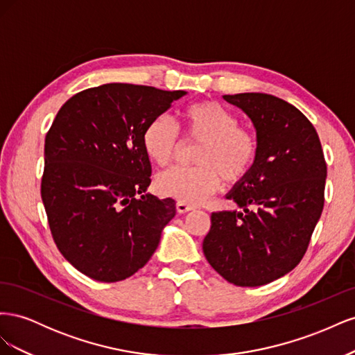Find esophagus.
<instances>
[{
	"label": "esophagus",
	"instance_id": "obj_1",
	"mask_svg": "<svg viewBox=\"0 0 355 355\" xmlns=\"http://www.w3.org/2000/svg\"><path fill=\"white\" fill-rule=\"evenodd\" d=\"M176 209H178L179 213H187V211L194 210L196 206H192V204H188V202H184V201H178L176 202Z\"/></svg>",
	"mask_w": 355,
	"mask_h": 355
}]
</instances>
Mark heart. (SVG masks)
I'll use <instances>...</instances> for the list:
<instances>
[{
	"label": "heart",
	"mask_w": 355,
	"mask_h": 355,
	"mask_svg": "<svg viewBox=\"0 0 355 355\" xmlns=\"http://www.w3.org/2000/svg\"><path fill=\"white\" fill-rule=\"evenodd\" d=\"M185 139L201 142L194 163L197 167H176L161 173L155 187L161 196L188 204H198L216 192L222 180L240 184L253 170L259 157V139L239 116L214 101L191 103L182 111ZM178 125L161 115L142 132V148L157 166H167L180 148Z\"/></svg>",
	"instance_id": "obj_1"
}]
</instances>
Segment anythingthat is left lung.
Returning <instances> with one entry per match:
<instances>
[{
	"label": "left lung",
	"mask_w": 355,
	"mask_h": 355,
	"mask_svg": "<svg viewBox=\"0 0 355 355\" xmlns=\"http://www.w3.org/2000/svg\"><path fill=\"white\" fill-rule=\"evenodd\" d=\"M223 99L253 121L259 157L227 196L240 210L211 213L202 252L227 282L263 286L302 261L323 211L327 166L314 125L293 105L265 93Z\"/></svg>",
	"instance_id": "8db88e82"
}]
</instances>
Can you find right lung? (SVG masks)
I'll list each match as a JSON object with an SVG mask.
<instances>
[{
	"mask_svg": "<svg viewBox=\"0 0 355 355\" xmlns=\"http://www.w3.org/2000/svg\"><path fill=\"white\" fill-rule=\"evenodd\" d=\"M184 94L103 84L63 103L46 135L41 198L53 240L96 282H121L141 270L175 218V200L146 194L151 163L142 132Z\"/></svg>",
	"mask_w": 355,
	"mask_h": 355,
	"instance_id": "1",
	"label": "right lung"
}]
</instances>
